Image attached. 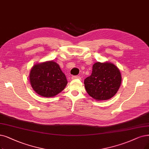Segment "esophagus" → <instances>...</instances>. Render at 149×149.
I'll return each mask as SVG.
<instances>
[{
    "mask_svg": "<svg viewBox=\"0 0 149 149\" xmlns=\"http://www.w3.org/2000/svg\"><path fill=\"white\" fill-rule=\"evenodd\" d=\"M81 78L79 76H73L72 77H71V79H80Z\"/></svg>",
    "mask_w": 149,
    "mask_h": 149,
    "instance_id": "34e87169",
    "label": "esophagus"
}]
</instances>
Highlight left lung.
Returning a JSON list of instances; mask_svg holds the SVG:
<instances>
[{
  "label": "left lung",
  "instance_id": "left-lung-1",
  "mask_svg": "<svg viewBox=\"0 0 149 149\" xmlns=\"http://www.w3.org/2000/svg\"><path fill=\"white\" fill-rule=\"evenodd\" d=\"M122 82L120 71L109 62H97L93 65L92 74L84 80L87 93L93 99L107 100L114 97Z\"/></svg>",
  "mask_w": 149,
  "mask_h": 149
}]
</instances>
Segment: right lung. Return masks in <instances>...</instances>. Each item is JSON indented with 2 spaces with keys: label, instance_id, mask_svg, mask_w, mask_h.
<instances>
[{
  "label": "right lung",
  "instance_id": "obj_1",
  "mask_svg": "<svg viewBox=\"0 0 149 149\" xmlns=\"http://www.w3.org/2000/svg\"><path fill=\"white\" fill-rule=\"evenodd\" d=\"M29 79L33 91L47 98L55 97L68 83L59 65L53 61L35 64L30 71Z\"/></svg>",
  "mask_w": 149,
  "mask_h": 149
}]
</instances>
